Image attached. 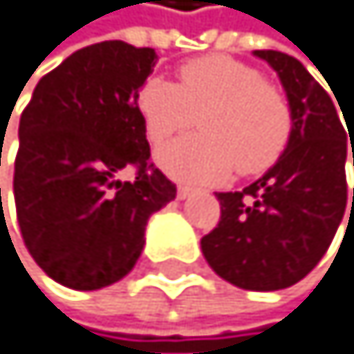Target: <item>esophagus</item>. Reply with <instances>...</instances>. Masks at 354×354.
Wrapping results in <instances>:
<instances>
[{
    "label": "esophagus",
    "mask_w": 354,
    "mask_h": 354,
    "mask_svg": "<svg viewBox=\"0 0 354 354\" xmlns=\"http://www.w3.org/2000/svg\"><path fill=\"white\" fill-rule=\"evenodd\" d=\"M192 192H194V189L187 187V185H180V187H178V198H187Z\"/></svg>",
    "instance_id": "34e87169"
}]
</instances>
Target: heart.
<instances>
[{
	"mask_svg": "<svg viewBox=\"0 0 354 354\" xmlns=\"http://www.w3.org/2000/svg\"><path fill=\"white\" fill-rule=\"evenodd\" d=\"M151 147L194 126L189 135L158 153V162L174 178L192 183L225 180L235 171H266L287 149L294 117L278 85L244 60L201 56L176 72V83L149 79L135 99Z\"/></svg>",
	"mask_w": 354,
	"mask_h": 354,
	"instance_id": "1",
	"label": "heart"
}]
</instances>
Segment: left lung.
<instances>
[{"label": "left lung", "mask_w": 354, "mask_h": 354, "mask_svg": "<svg viewBox=\"0 0 354 354\" xmlns=\"http://www.w3.org/2000/svg\"><path fill=\"white\" fill-rule=\"evenodd\" d=\"M255 56L278 72L294 129L287 149L262 178L241 192L216 194L221 219L201 239V250L230 285L275 291L303 280L335 239L348 201L346 138L353 129L346 122V135L330 94L301 60L271 49Z\"/></svg>", "instance_id": "left-lung-1"}]
</instances>
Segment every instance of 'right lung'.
Here are the masks:
<instances>
[{"label": "right lung", "mask_w": 354, "mask_h": 354, "mask_svg": "<svg viewBox=\"0 0 354 354\" xmlns=\"http://www.w3.org/2000/svg\"><path fill=\"white\" fill-rule=\"evenodd\" d=\"M156 58L122 40L83 47L42 76L19 117V232L40 269L69 289L122 280L145 248L149 216L176 198L135 106ZM124 169L131 181L118 178Z\"/></svg>", "instance_id": "right-lung-1"}]
</instances>
